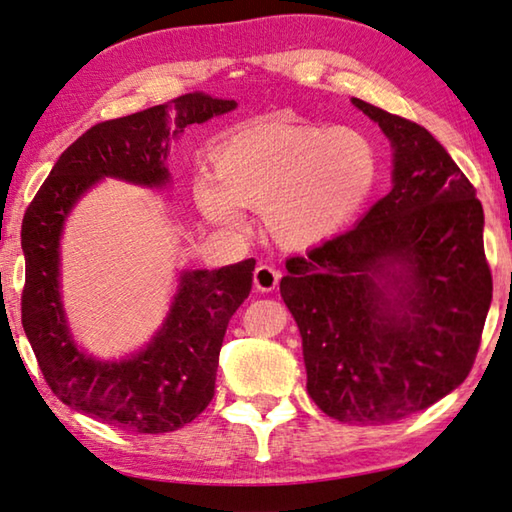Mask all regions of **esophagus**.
<instances>
[{
    "label": "esophagus",
    "mask_w": 512,
    "mask_h": 512,
    "mask_svg": "<svg viewBox=\"0 0 512 512\" xmlns=\"http://www.w3.org/2000/svg\"><path fill=\"white\" fill-rule=\"evenodd\" d=\"M281 272L272 265H258L254 270V288L261 292H272L279 285Z\"/></svg>",
    "instance_id": "esophagus-1"
}]
</instances>
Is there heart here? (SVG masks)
<instances>
[{"mask_svg":"<svg viewBox=\"0 0 512 512\" xmlns=\"http://www.w3.org/2000/svg\"><path fill=\"white\" fill-rule=\"evenodd\" d=\"M215 184L200 179L195 202L215 224L236 227V206L263 211L285 247H312L346 227L375 191L380 152L355 128L256 123L220 143Z\"/></svg>","mask_w":512,"mask_h":512,"instance_id":"b5f03b06","label":"heart"}]
</instances>
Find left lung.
I'll return each instance as SVG.
<instances>
[{"label": "left lung", "mask_w": 512, "mask_h": 512, "mask_svg": "<svg viewBox=\"0 0 512 512\" xmlns=\"http://www.w3.org/2000/svg\"><path fill=\"white\" fill-rule=\"evenodd\" d=\"M393 148V186L351 231L285 263L308 393L342 423L432 407L468 378L492 301L483 209L423 125L360 98Z\"/></svg>", "instance_id": "8db88e82"}]
</instances>
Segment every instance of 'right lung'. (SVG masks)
Segmentation results:
<instances>
[{"mask_svg":"<svg viewBox=\"0 0 512 512\" xmlns=\"http://www.w3.org/2000/svg\"><path fill=\"white\" fill-rule=\"evenodd\" d=\"M236 105L193 92L96 123L62 152L24 213L22 326L44 380L71 409L123 432H175L206 409L224 333L249 297L256 261L179 272L173 303L150 342L123 360H96L76 346L62 308L65 220L80 197L105 177L146 188L166 186L170 141L182 137L188 125L227 114Z\"/></svg>","mask_w":512,"mask_h":512,"instance_id":"1","label":"right lung"}]
</instances>
